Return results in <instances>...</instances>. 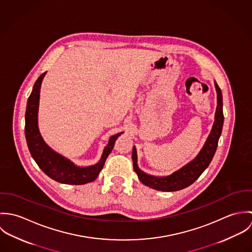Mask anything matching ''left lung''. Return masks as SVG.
I'll use <instances>...</instances> for the list:
<instances>
[{"label": "left lung", "instance_id": "1", "mask_svg": "<svg viewBox=\"0 0 252 252\" xmlns=\"http://www.w3.org/2000/svg\"><path fill=\"white\" fill-rule=\"evenodd\" d=\"M215 85H216V93H217V107H216L215 122L212 128V131L204 146L192 161H190L185 166H183L182 168H180V170L176 171L170 176L154 177V176L145 174L139 169L137 164V161H138L137 150L135 146L133 147L132 159H133L134 170L137 173L139 180H141L144 185L159 191H167V192L178 191L191 185L195 180H198V178L203 174V172L209 167L216 153L218 140L221 135L223 122H224V115L222 110V107H223L222 93L216 81H215Z\"/></svg>", "mask_w": 252, "mask_h": 252}]
</instances>
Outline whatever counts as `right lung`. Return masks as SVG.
Here are the masks:
<instances>
[{
	"label": "right lung",
	"mask_w": 252,
	"mask_h": 252,
	"mask_svg": "<svg viewBox=\"0 0 252 252\" xmlns=\"http://www.w3.org/2000/svg\"><path fill=\"white\" fill-rule=\"evenodd\" d=\"M46 72L36 79L33 91L28 99L25 114V136L28 148L37 166L50 179L65 184L81 185L96 180L103 169L105 162L111 152L115 141L123 133L111 136L103 152L100 161L89 167L75 166L69 159L60 155L44 143L37 127V110L41 81Z\"/></svg>",
	"instance_id": "obj_1"
}]
</instances>
